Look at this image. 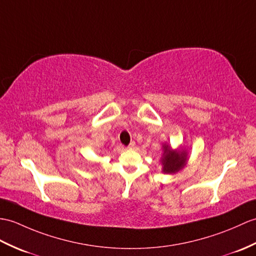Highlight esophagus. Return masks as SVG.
<instances>
[{
  "instance_id": "obj_1",
  "label": "esophagus",
  "mask_w": 256,
  "mask_h": 256,
  "mask_svg": "<svg viewBox=\"0 0 256 256\" xmlns=\"http://www.w3.org/2000/svg\"><path fill=\"white\" fill-rule=\"evenodd\" d=\"M128 150H134V148H135V142H130V144L128 146Z\"/></svg>"
}]
</instances>
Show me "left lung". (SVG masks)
<instances>
[{
  "label": "left lung",
  "instance_id": "obj_1",
  "mask_svg": "<svg viewBox=\"0 0 256 256\" xmlns=\"http://www.w3.org/2000/svg\"><path fill=\"white\" fill-rule=\"evenodd\" d=\"M164 154L162 156V164L164 174H174L186 167L188 162V152L184 150H174L168 144L162 145Z\"/></svg>",
  "mask_w": 256,
  "mask_h": 256
}]
</instances>
